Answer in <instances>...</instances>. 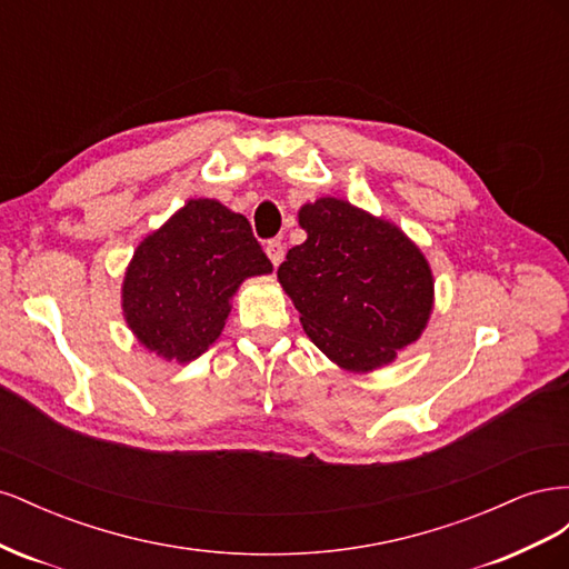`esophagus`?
<instances>
[{
	"mask_svg": "<svg viewBox=\"0 0 569 569\" xmlns=\"http://www.w3.org/2000/svg\"><path fill=\"white\" fill-rule=\"evenodd\" d=\"M266 253H268V258L272 261V266H280L282 258H284L282 239H270V242L266 244Z\"/></svg>",
	"mask_w": 569,
	"mask_h": 569,
	"instance_id": "34e87169",
	"label": "esophagus"
}]
</instances>
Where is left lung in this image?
I'll return each mask as SVG.
<instances>
[{
    "label": "left lung",
    "instance_id": "left-lung-1",
    "mask_svg": "<svg viewBox=\"0 0 569 569\" xmlns=\"http://www.w3.org/2000/svg\"><path fill=\"white\" fill-rule=\"evenodd\" d=\"M308 239L278 268L306 335L337 366L368 372L416 341L432 311L422 251L387 220L325 197L299 211Z\"/></svg>",
    "mask_w": 569,
    "mask_h": 569
}]
</instances>
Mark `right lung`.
<instances>
[{
    "label": "right lung",
    "mask_w": 569,
    "mask_h": 569,
    "mask_svg": "<svg viewBox=\"0 0 569 569\" xmlns=\"http://www.w3.org/2000/svg\"><path fill=\"white\" fill-rule=\"evenodd\" d=\"M270 270L244 216L192 199L137 247L123 313L149 351L189 363L220 337L237 287Z\"/></svg>",
    "instance_id": "add662e5"
}]
</instances>
